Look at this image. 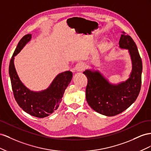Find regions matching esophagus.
I'll return each mask as SVG.
<instances>
[{"instance_id": "1", "label": "esophagus", "mask_w": 151, "mask_h": 151, "mask_svg": "<svg viewBox=\"0 0 151 151\" xmlns=\"http://www.w3.org/2000/svg\"><path fill=\"white\" fill-rule=\"evenodd\" d=\"M85 68V66L84 65V64H83L82 63H78L76 64V66L75 67V70L76 71H81L84 70Z\"/></svg>"}]
</instances>
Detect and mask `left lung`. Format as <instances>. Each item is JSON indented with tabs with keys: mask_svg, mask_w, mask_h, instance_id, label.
<instances>
[{
	"mask_svg": "<svg viewBox=\"0 0 151 151\" xmlns=\"http://www.w3.org/2000/svg\"><path fill=\"white\" fill-rule=\"evenodd\" d=\"M119 45L121 49H128L131 57L132 70L128 80L114 85L99 71L87 70L83 72L88 79L86 99L88 105L107 116L117 115L128 108L137 99L141 87L142 63L135 43L123 32Z\"/></svg>",
	"mask_w": 151,
	"mask_h": 151,
	"instance_id": "8db88e82",
	"label": "left lung"
}]
</instances>
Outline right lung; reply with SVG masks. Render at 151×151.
I'll return each instance as SVG.
<instances>
[{
    "label": "right lung",
    "instance_id": "1",
    "mask_svg": "<svg viewBox=\"0 0 151 151\" xmlns=\"http://www.w3.org/2000/svg\"><path fill=\"white\" fill-rule=\"evenodd\" d=\"M31 38V34H28L19 42L10 61L9 73L14 96L19 107L28 114L42 118L58 109L64 91L73 78V73L70 71L60 73L48 88L40 92L31 91L26 87L17 74L14 59Z\"/></svg>",
    "mask_w": 151,
    "mask_h": 151
}]
</instances>
